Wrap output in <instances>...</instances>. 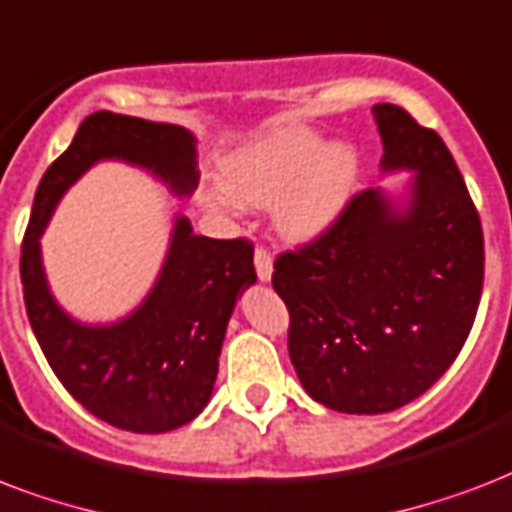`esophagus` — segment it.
Segmentation results:
<instances>
[{"instance_id":"1","label":"esophagus","mask_w":512,"mask_h":512,"mask_svg":"<svg viewBox=\"0 0 512 512\" xmlns=\"http://www.w3.org/2000/svg\"><path fill=\"white\" fill-rule=\"evenodd\" d=\"M253 267H256V275L259 280L267 283L269 277H272V256L264 245H256V251H253Z\"/></svg>"}]
</instances>
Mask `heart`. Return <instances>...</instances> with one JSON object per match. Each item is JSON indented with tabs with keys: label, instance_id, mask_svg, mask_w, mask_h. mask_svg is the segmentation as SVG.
Returning a JSON list of instances; mask_svg holds the SVG:
<instances>
[{
	"label": "heart",
	"instance_id": "obj_1",
	"mask_svg": "<svg viewBox=\"0 0 512 512\" xmlns=\"http://www.w3.org/2000/svg\"><path fill=\"white\" fill-rule=\"evenodd\" d=\"M221 173L224 186L208 194L213 208L277 200V229L304 240L339 216L355 186L358 154L347 144L326 146L304 125H283L232 154Z\"/></svg>",
	"mask_w": 512,
	"mask_h": 512
}]
</instances>
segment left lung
<instances>
[{
	"mask_svg": "<svg viewBox=\"0 0 512 512\" xmlns=\"http://www.w3.org/2000/svg\"><path fill=\"white\" fill-rule=\"evenodd\" d=\"M384 170H417L395 208L352 194L315 240L275 259L304 390L342 414H384L430 390L462 350L483 291V229L457 162L406 109L376 104Z\"/></svg>",
	"mask_w": 512,
	"mask_h": 512,
	"instance_id": "obj_1",
	"label": "left lung"
}]
</instances>
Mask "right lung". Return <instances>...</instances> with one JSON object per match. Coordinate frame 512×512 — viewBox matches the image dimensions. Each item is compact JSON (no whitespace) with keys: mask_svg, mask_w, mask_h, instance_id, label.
Returning a JSON list of instances; mask_svg holds the SVG:
<instances>
[{"mask_svg":"<svg viewBox=\"0 0 512 512\" xmlns=\"http://www.w3.org/2000/svg\"><path fill=\"white\" fill-rule=\"evenodd\" d=\"M98 160L152 170L176 194L197 186L189 130L125 114L95 112L69 149L45 170L21 245L23 301L39 347L61 384L93 417L130 433H168L208 406L221 342L240 288L256 283L245 237L194 235L178 216L170 251L152 293L112 326H82L47 288L39 237L63 192Z\"/></svg>","mask_w":512,"mask_h":512,"instance_id":"right-lung-1","label":"right lung"}]
</instances>
